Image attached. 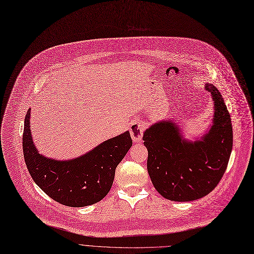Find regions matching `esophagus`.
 I'll return each mask as SVG.
<instances>
[{
	"label": "esophagus",
	"mask_w": 254,
	"mask_h": 254,
	"mask_svg": "<svg viewBox=\"0 0 254 254\" xmlns=\"http://www.w3.org/2000/svg\"><path fill=\"white\" fill-rule=\"evenodd\" d=\"M145 125L141 121H135L130 126V134L134 142H139L143 136Z\"/></svg>",
	"instance_id": "1"
}]
</instances>
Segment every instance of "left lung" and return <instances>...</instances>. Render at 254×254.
Here are the masks:
<instances>
[{
  "instance_id": "left-lung-1",
  "label": "left lung",
  "mask_w": 254,
  "mask_h": 254,
  "mask_svg": "<svg viewBox=\"0 0 254 254\" xmlns=\"http://www.w3.org/2000/svg\"><path fill=\"white\" fill-rule=\"evenodd\" d=\"M205 89L214 101V116L201 140H182L178 126L172 121L154 124L143 134L150 180L169 200L192 201L205 196L217 187L229 163L233 146L231 117L217 87L206 83Z\"/></svg>"
}]
</instances>
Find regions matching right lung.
<instances>
[{"label": "right lung", "instance_id": "add662e5", "mask_svg": "<svg viewBox=\"0 0 254 254\" xmlns=\"http://www.w3.org/2000/svg\"><path fill=\"white\" fill-rule=\"evenodd\" d=\"M30 109L24 120L22 146L31 178L47 195L61 204L82 207L99 202L109 193L117 166L132 146L130 133L109 139L80 158L55 161L37 152L29 126Z\"/></svg>", "mask_w": 254, "mask_h": 254}]
</instances>
